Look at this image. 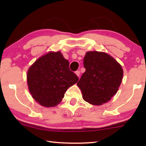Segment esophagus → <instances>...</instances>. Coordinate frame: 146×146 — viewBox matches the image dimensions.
<instances>
[{
	"label": "esophagus",
	"instance_id": "34e87169",
	"mask_svg": "<svg viewBox=\"0 0 146 146\" xmlns=\"http://www.w3.org/2000/svg\"><path fill=\"white\" fill-rule=\"evenodd\" d=\"M75 74L78 76L80 77V72L79 70H77V71L75 72Z\"/></svg>",
	"mask_w": 146,
	"mask_h": 146
}]
</instances>
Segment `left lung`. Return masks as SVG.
<instances>
[{
  "mask_svg": "<svg viewBox=\"0 0 146 146\" xmlns=\"http://www.w3.org/2000/svg\"><path fill=\"white\" fill-rule=\"evenodd\" d=\"M84 67L85 72L77 83L84 100L96 106L110 100L122 80L121 65L106 53L91 51L86 54Z\"/></svg>",
  "mask_w": 146,
  "mask_h": 146,
  "instance_id": "obj_1",
  "label": "left lung"
}]
</instances>
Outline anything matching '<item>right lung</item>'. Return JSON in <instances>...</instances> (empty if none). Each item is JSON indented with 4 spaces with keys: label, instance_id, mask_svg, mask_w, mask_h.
Masks as SVG:
<instances>
[{
    "label": "right lung",
    "instance_id": "obj_1",
    "mask_svg": "<svg viewBox=\"0 0 146 146\" xmlns=\"http://www.w3.org/2000/svg\"><path fill=\"white\" fill-rule=\"evenodd\" d=\"M69 64L60 52H50L29 68L27 83L30 93L41 106H57L67 89L78 81V77L70 70Z\"/></svg>",
    "mask_w": 146,
    "mask_h": 146
}]
</instances>
